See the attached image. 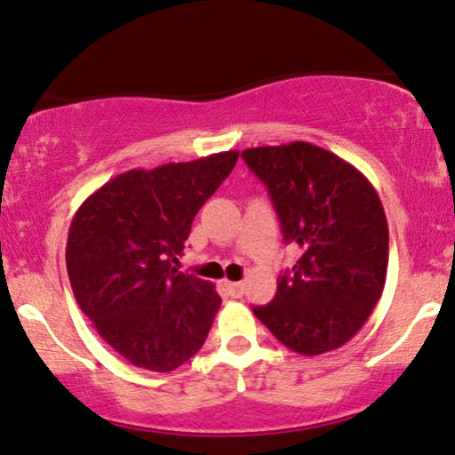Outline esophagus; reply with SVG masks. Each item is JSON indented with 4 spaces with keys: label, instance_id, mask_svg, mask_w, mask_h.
Instances as JSON below:
<instances>
[{
    "label": "esophagus",
    "instance_id": "obj_1",
    "mask_svg": "<svg viewBox=\"0 0 455 455\" xmlns=\"http://www.w3.org/2000/svg\"><path fill=\"white\" fill-rule=\"evenodd\" d=\"M223 288L228 290L229 296H241L244 290V283L241 282H223Z\"/></svg>",
    "mask_w": 455,
    "mask_h": 455
}]
</instances>
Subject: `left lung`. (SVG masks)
I'll return each mask as SVG.
<instances>
[{"mask_svg": "<svg viewBox=\"0 0 455 455\" xmlns=\"http://www.w3.org/2000/svg\"><path fill=\"white\" fill-rule=\"evenodd\" d=\"M268 188L285 243L300 249L277 294L253 307L283 346L314 356L344 346L379 303L389 264V228L371 182L307 141L243 150Z\"/></svg>", "mask_w": 455, "mask_h": 455, "instance_id": "1", "label": "left lung"}]
</instances>
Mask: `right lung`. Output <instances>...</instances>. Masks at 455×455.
<instances>
[{
  "label": "right lung",
  "mask_w": 455,
  "mask_h": 455,
  "mask_svg": "<svg viewBox=\"0 0 455 455\" xmlns=\"http://www.w3.org/2000/svg\"><path fill=\"white\" fill-rule=\"evenodd\" d=\"M238 150L111 178L79 206L66 268L96 333L135 367L172 371L206 341L221 296L173 264Z\"/></svg>",
  "instance_id": "1"
}]
</instances>
